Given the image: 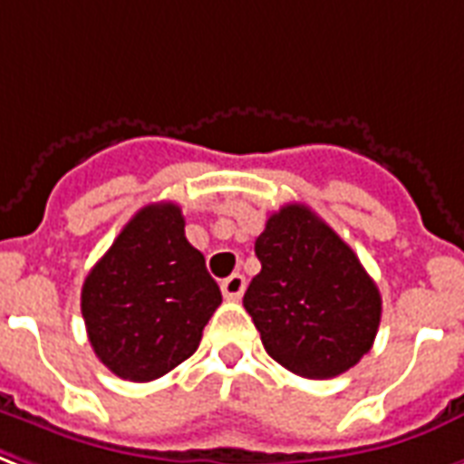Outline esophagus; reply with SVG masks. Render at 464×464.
<instances>
[{"label":"esophagus","instance_id":"obj_1","mask_svg":"<svg viewBox=\"0 0 464 464\" xmlns=\"http://www.w3.org/2000/svg\"><path fill=\"white\" fill-rule=\"evenodd\" d=\"M221 292L228 302H238L243 292H246V277L243 275H231L221 282Z\"/></svg>","mask_w":464,"mask_h":464}]
</instances>
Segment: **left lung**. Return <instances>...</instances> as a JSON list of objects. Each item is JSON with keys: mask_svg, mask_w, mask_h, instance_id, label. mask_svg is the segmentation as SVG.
Here are the masks:
<instances>
[{"mask_svg": "<svg viewBox=\"0 0 464 464\" xmlns=\"http://www.w3.org/2000/svg\"><path fill=\"white\" fill-rule=\"evenodd\" d=\"M243 306L272 360L309 380L343 374L372 348L382 296L353 247L304 204L275 211Z\"/></svg>", "mask_w": 464, "mask_h": 464, "instance_id": "1", "label": "left lung"}]
</instances>
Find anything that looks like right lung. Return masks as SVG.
I'll list each match as a JSON object with an SVG mask.
<instances>
[{
    "instance_id": "add662e5",
    "label": "right lung",
    "mask_w": 464,
    "mask_h": 464,
    "mask_svg": "<svg viewBox=\"0 0 464 464\" xmlns=\"http://www.w3.org/2000/svg\"><path fill=\"white\" fill-rule=\"evenodd\" d=\"M218 304L221 289L172 201L140 208L82 285L92 348L129 382L158 380L185 362Z\"/></svg>"
}]
</instances>
